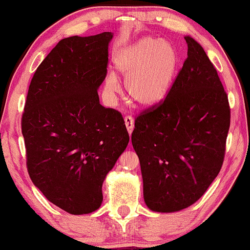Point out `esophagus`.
<instances>
[{
  "label": "esophagus",
  "instance_id": "obj_1",
  "mask_svg": "<svg viewBox=\"0 0 250 250\" xmlns=\"http://www.w3.org/2000/svg\"><path fill=\"white\" fill-rule=\"evenodd\" d=\"M125 128H127L128 133L131 134L133 133V129H134V119L131 116H125Z\"/></svg>",
  "mask_w": 250,
  "mask_h": 250
}]
</instances>
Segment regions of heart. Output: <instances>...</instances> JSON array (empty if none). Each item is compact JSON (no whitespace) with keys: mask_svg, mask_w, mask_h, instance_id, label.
Returning <instances> with one entry per match:
<instances>
[{"mask_svg":"<svg viewBox=\"0 0 250 250\" xmlns=\"http://www.w3.org/2000/svg\"><path fill=\"white\" fill-rule=\"evenodd\" d=\"M114 65L125 79L127 94L140 107L153 108L167 99L180 65L179 51L173 43L156 37H142L119 51ZM104 90L113 99L120 91L115 74L105 76Z\"/></svg>","mask_w":250,"mask_h":250,"instance_id":"b5f03b06","label":"heart"}]
</instances>
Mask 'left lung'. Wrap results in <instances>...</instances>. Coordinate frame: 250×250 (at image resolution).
I'll return each mask as SVG.
<instances>
[{
    "instance_id": "8db88e82",
    "label": "left lung",
    "mask_w": 250,
    "mask_h": 250,
    "mask_svg": "<svg viewBox=\"0 0 250 250\" xmlns=\"http://www.w3.org/2000/svg\"><path fill=\"white\" fill-rule=\"evenodd\" d=\"M187 60L167 99L135 120L131 143L143 199L157 213L194 205L220 173L230 125L222 83L205 49L185 36Z\"/></svg>"
}]
</instances>
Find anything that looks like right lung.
<instances>
[{
	"mask_svg": "<svg viewBox=\"0 0 250 250\" xmlns=\"http://www.w3.org/2000/svg\"><path fill=\"white\" fill-rule=\"evenodd\" d=\"M110 31L70 36L39 65L22 116L28 173L48 201L73 215L101 207L102 185L127 148L119 111L100 104Z\"/></svg>",
	"mask_w": 250,
	"mask_h": 250,
	"instance_id": "right-lung-1",
	"label": "right lung"
}]
</instances>
